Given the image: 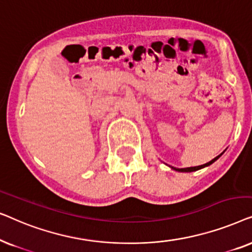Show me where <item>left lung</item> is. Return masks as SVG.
I'll use <instances>...</instances> for the list:
<instances>
[{"label":"left lung","mask_w":252,"mask_h":252,"mask_svg":"<svg viewBox=\"0 0 252 252\" xmlns=\"http://www.w3.org/2000/svg\"><path fill=\"white\" fill-rule=\"evenodd\" d=\"M222 154H220L219 156H217L216 158H213L212 160H210L209 163H206V164H204V165H199V166H194V167H186V168H175V167H172L173 168V170H175V171H179V172H192V171H197V170H199V168H202V167H205V166H209V165H211L213 161H216L217 159H218V158L221 156Z\"/></svg>","instance_id":"8db88e82"}]
</instances>
